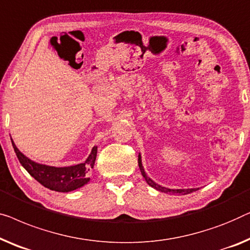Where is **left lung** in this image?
<instances>
[{
    "instance_id": "1",
    "label": "left lung",
    "mask_w": 250,
    "mask_h": 250,
    "mask_svg": "<svg viewBox=\"0 0 250 250\" xmlns=\"http://www.w3.org/2000/svg\"><path fill=\"white\" fill-rule=\"evenodd\" d=\"M139 167L141 170V173H142V176L144 177V179L146 180V183L149 184L151 187L155 188V189L159 190V191H162V193H166V194H179V195H186V194H190L193 193V191L197 190L198 188H188V189H170V188H166V187H162L160 185H158L157 183H154L153 180H152L150 177H147V175L144 171L143 169V166H142V160H141V155L139 154Z\"/></svg>"
}]
</instances>
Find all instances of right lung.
<instances>
[{
    "label": "right lung",
    "mask_w": 250,
    "mask_h": 250,
    "mask_svg": "<svg viewBox=\"0 0 250 250\" xmlns=\"http://www.w3.org/2000/svg\"><path fill=\"white\" fill-rule=\"evenodd\" d=\"M14 152L22 167L30 173V176L41 183L42 186L55 191L67 193L78 189L89 183L88 173L93 168L97 157V146H93L91 153L83 164H79L70 167H50V166L41 165L30 160L23 153H21L16 144L11 139Z\"/></svg>",
    "instance_id": "add662e5"
}]
</instances>
